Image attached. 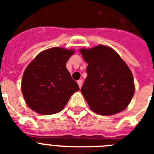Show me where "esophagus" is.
Masks as SVG:
<instances>
[{
  "label": "esophagus",
  "instance_id": "34e87169",
  "mask_svg": "<svg viewBox=\"0 0 154 154\" xmlns=\"http://www.w3.org/2000/svg\"><path fill=\"white\" fill-rule=\"evenodd\" d=\"M77 84H78V85H79L80 88H82V80H79V81H77Z\"/></svg>",
  "mask_w": 154,
  "mask_h": 154
}]
</instances>
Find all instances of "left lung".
<instances>
[{
  "instance_id": "obj_1",
  "label": "left lung",
  "mask_w": 154,
  "mask_h": 154,
  "mask_svg": "<svg viewBox=\"0 0 154 154\" xmlns=\"http://www.w3.org/2000/svg\"><path fill=\"white\" fill-rule=\"evenodd\" d=\"M88 64L81 92L93 112L113 115L128 107L135 92L132 72L114 49L98 45L80 49Z\"/></svg>"
}]
</instances>
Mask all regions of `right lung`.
<instances>
[{
  "label": "right lung",
  "mask_w": 154,
  "mask_h": 154,
  "mask_svg": "<svg viewBox=\"0 0 154 154\" xmlns=\"http://www.w3.org/2000/svg\"><path fill=\"white\" fill-rule=\"evenodd\" d=\"M74 52L73 49L53 47L38 53L29 64L23 73L21 92L31 109L42 115L57 113L79 91L66 68Z\"/></svg>",
  "instance_id": "1"
}]
</instances>
